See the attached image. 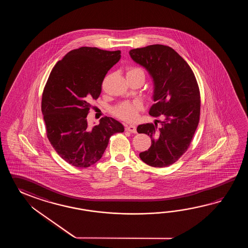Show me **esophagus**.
<instances>
[{"instance_id": "obj_1", "label": "esophagus", "mask_w": 248, "mask_h": 248, "mask_svg": "<svg viewBox=\"0 0 248 248\" xmlns=\"http://www.w3.org/2000/svg\"><path fill=\"white\" fill-rule=\"evenodd\" d=\"M125 129L126 131L130 132V133H134V134L137 133V126L136 125H126Z\"/></svg>"}]
</instances>
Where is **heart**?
<instances>
[{"instance_id":"obj_1","label":"heart","mask_w":248,"mask_h":248,"mask_svg":"<svg viewBox=\"0 0 248 248\" xmlns=\"http://www.w3.org/2000/svg\"><path fill=\"white\" fill-rule=\"evenodd\" d=\"M138 72H142V70L139 67H129L127 69L126 74H135ZM142 109V104L141 101H126L117 106L113 112L116 116L121 118L124 121L132 122L137 119L139 111Z\"/></svg>"}]
</instances>
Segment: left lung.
<instances>
[{"instance_id":"obj_1","label":"left lung","mask_w":248,"mask_h":248,"mask_svg":"<svg viewBox=\"0 0 248 248\" xmlns=\"http://www.w3.org/2000/svg\"><path fill=\"white\" fill-rule=\"evenodd\" d=\"M129 55L153 79L155 104L150 115L165 118L158 130L156 123L137 126L138 133L152 139L151 147L139 157L149 166L165 168L181 158L195 134L201 114L199 86L189 64L172 47L154 44L131 49Z\"/></svg>"}]
</instances>
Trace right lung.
Masks as SVG:
<instances>
[{
	"label": "right lung",
	"instance_id": "add662e5",
	"mask_svg": "<svg viewBox=\"0 0 248 248\" xmlns=\"http://www.w3.org/2000/svg\"><path fill=\"white\" fill-rule=\"evenodd\" d=\"M120 59L121 50L79 47L58 61L48 76L42 99L47 137L58 155L74 167L96 163L110 137L124 131L122 123L111 117L102 118L92 127L87 121L107 72Z\"/></svg>",
	"mask_w": 248,
	"mask_h": 248
}]
</instances>
